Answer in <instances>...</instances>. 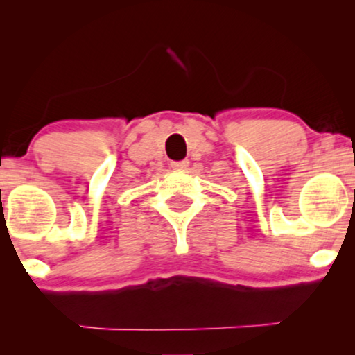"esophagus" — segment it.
I'll list each match as a JSON object with an SVG mask.
<instances>
[{"instance_id":"obj_1","label":"esophagus","mask_w":355,"mask_h":355,"mask_svg":"<svg viewBox=\"0 0 355 355\" xmlns=\"http://www.w3.org/2000/svg\"><path fill=\"white\" fill-rule=\"evenodd\" d=\"M171 168L176 171H186L189 168V159H181V162H171Z\"/></svg>"}]
</instances>
